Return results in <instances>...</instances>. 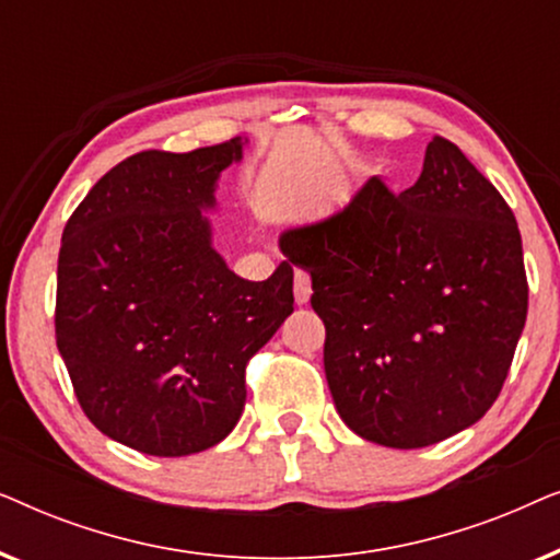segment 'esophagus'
Returning <instances> with one entry per match:
<instances>
[{"instance_id": "34e87169", "label": "esophagus", "mask_w": 560, "mask_h": 560, "mask_svg": "<svg viewBox=\"0 0 560 560\" xmlns=\"http://www.w3.org/2000/svg\"><path fill=\"white\" fill-rule=\"evenodd\" d=\"M293 293H295V301L301 305L311 301L313 288H311V272L308 270H301V267H298L295 278H293Z\"/></svg>"}]
</instances>
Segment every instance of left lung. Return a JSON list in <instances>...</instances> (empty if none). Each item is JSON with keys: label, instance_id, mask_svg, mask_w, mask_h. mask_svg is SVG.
<instances>
[{"label": "left lung", "instance_id": "1", "mask_svg": "<svg viewBox=\"0 0 560 560\" xmlns=\"http://www.w3.org/2000/svg\"><path fill=\"white\" fill-rule=\"evenodd\" d=\"M311 272L336 410L362 439L423 448L485 416L527 318L515 213L446 137L402 194L372 178L347 209L290 229Z\"/></svg>", "mask_w": 560, "mask_h": 560}]
</instances>
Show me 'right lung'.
<instances>
[{"label":"right lung","instance_id":"add662e5","mask_svg":"<svg viewBox=\"0 0 560 560\" xmlns=\"http://www.w3.org/2000/svg\"><path fill=\"white\" fill-rule=\"evenodd\" d=\"M242 140L121 160L60 240L56 343L81 410L150 456L217 446L247 400L249 359L293 313V265L242 280L201 209Z\"/></svg>","mask_w":560,"mask_h":560}]
</instances>
